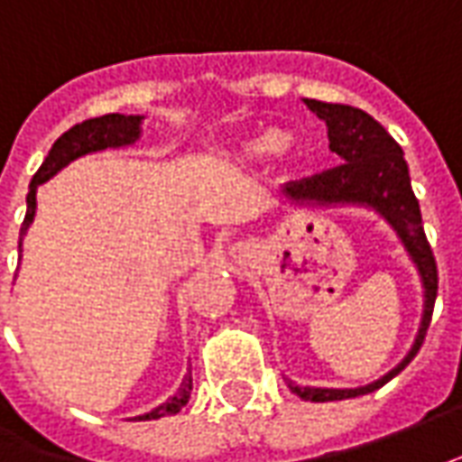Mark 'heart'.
Instances as JSON below:
<instances>
[{"label":"heart","mask_w":462,"mask_h":462,"mask_svg":"<svg viewBox=\"0 0 462 462\" xmlns=\"http://www.w3.org/2000/svg\"><path fill=\"white\" fill-rule=\"evenodd\" d=\"M271 153H275L281 162L291 164V162H298L303 156V141L298 139L296 134L291 131H278V128H265L255 136H247V139L237 141L232 146L230 162L235 166H255L260 164L263 159H268Z\"/></svg>","instance_id":"obj_1"}]
</instances>
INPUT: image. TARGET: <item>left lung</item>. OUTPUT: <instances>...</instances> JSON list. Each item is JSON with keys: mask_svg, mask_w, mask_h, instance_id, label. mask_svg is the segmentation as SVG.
<instances>
[{"mask_svg": "<svg viewBox=\"0 0 462 462\" xmlns=\"http://www.w3.org/2000/svg\"><path fill=\"white\" fill-rule=\"evenodd\" d=\"M303 103L326 124L331 152H337L344 164L331 171H323L319 177L303 179L298 184L285 187L281 194L283 202L293 209L356 207L374 212L394 230L422 285V316H420L415 341L402 356V362L389 369L387 374L364 387H303L293 379H285L291 392L306 402H337V400H351L374 392L415 359L428 334L435 298H438V265L422 230L420 202L410 184L404 152L389 136L387 128L376 124L362 108H351L341 103H321L313 98H303Z\"/></svg>", "mask_w": 462, "mask_h": 462, "instance_id": "1", "label": "left lung"}]
</instances>
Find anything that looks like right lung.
<instances>
[{"instance_id": "add662e5", "label": "right lung", "mask_w": 462, "mask_h": 462, "mask_svg": "<svg viewBox=\"0 0 462 462\" xmlns=\"http://www.w3.org/2000/svg\"><path fill=\"white\" fill-rule=\"evenodd\" d=\"M141 125H143V116H125V113H106L100 118H90L83 124L73 125L70 131H65L52 149L47 152L45 162L37 169V174L30 181V194H27V215L22 222L20 230V255L22 243L30 232V225L34 222V209H37V189L40 184H45L50 179L60 174L68 164H73L78 159H83L88 153L106 152V149H128L141 139ZM191 397V369L181 379L179 389L159 407H153L152 412L131 417V420H159V417L177 415L184 404L189 402Z\"/></svg>"}]
</instances>
